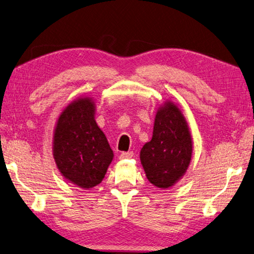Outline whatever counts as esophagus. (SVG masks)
I'll list each match as a JSON object with an SVG mask.
<instances>
[{"label": "esophagus", "mask_w": 254, "mask_h": 254, "mask_svg": "<svg viewBox=\"0 0 254 254\" xmlns=\"http://www.w3.org/2000/svg\"><path fill=\"white\" fill-rule=\"evenodd\" d=\"M132 156H134V153H132V152H124V153L120 154L119 158L120 159H127V158H131Z\"/></svg>", "instance_id": "1"}]
</instances>
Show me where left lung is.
Listing matches in <instances>:
<instances>
[{
  "instance_id": "left-lung-1",
  "label": "left lung",
  "mask_w": 254,
  "mask_h": 254,
  "mask_svg": "<svg viewBox=\"0 0 254 254\" xmlns=\"http://www.w3.org/2000/svg\"><path fill=\"white\" fill-rule=\"evenodd\" d=\"M193 154V140L180 107L166 100L155 115L153 137L140 149L146 177L157 189H170L185 175Z\"/></svg>"
}]
</instances>
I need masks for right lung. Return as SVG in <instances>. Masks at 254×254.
<instances>
[{
  "label": "right lung",
  "instance_id": "obj_1",
  "mask_svg": "<svg viewBox=\"0 0 254 254\" xmlns=\"http://www.w3.org/2000/svg\"><path fill=\"white\" fill-rule=\"evenodd\" d=\"M95 114L93 98L79 97L61 111L53 131L52 154L58 170L66 181L83 190L101 183L114 158Z\"/></svg>",
  "mask_w": 254,
  "mask_h": 254
}]
</instances>
